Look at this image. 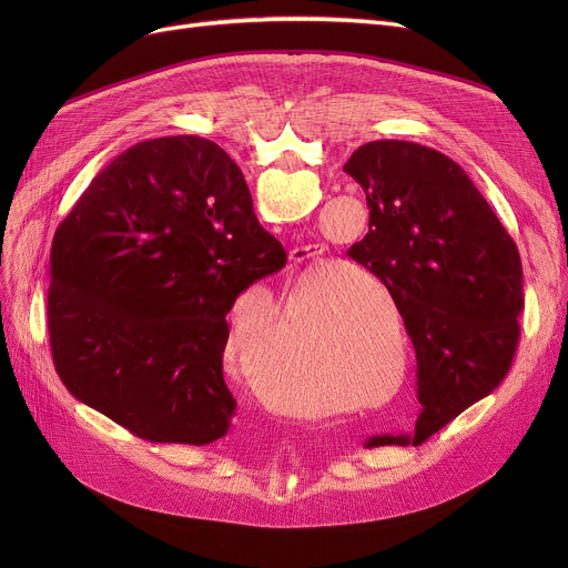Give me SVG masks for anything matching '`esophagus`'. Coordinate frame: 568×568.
I'll return each instance as SVG.
<instances>
[{
	"label": "esophagus",
	"mask_w": 568,
	"mask_h": 568,
	"mask_svg": "<svg viewBox=\"0 0 568 568\" xmlns=\"http://www.w3.org/2000/svg\"><path fill=\"white\" fill-rule=\"evenodd\" d=\"M322 257V248L317 244H308V246H296L290 251V260L294 262V266H304V268H313V262H317Z\"/></svg>",
	"instance_id": "obj_1"
}]
</instances>
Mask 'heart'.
Here are the masks:
<instances>
[{
    "label": "heart",
    "instance_id": "1",
    "mask_svg": "<svg viewBox=\"0 0 568 568\" xmlns=\"http://www.w3.org/2000/svg\"><path fill=\"white\" fill-rule=\"evenodd\" d=\"M359 276L366 278L387 313L362 306L345 283H320L315 290L296 283L285 304L290 347L285 320L274 302L255 306L244 300L236 302L223 345L230 371L262 398H274L278 389L276 400L296 412H329L368 403L371 396L364 394H341L336 379L349 389H382L394 377L396 352L400 359L405 356V345L398 332L392 341L386 329V315L394 324L400 315L392 292L373 276ZM311 295L321 302L325 328L335 332L334 361L325 356L312 326ZM398 386L400 379L396 389Z\"/></svg>",
    "mask_w": 568,
    "mask_h": 568
}]
</instances>
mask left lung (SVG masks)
Wrapping results in <instances>:
<instances>
[{
    "mask_svg": "<svg viewBox=\"0 0 568 568\" xmlns=\"http://www.w3.org/2000/svg\"><path fill=\"white\" fill-rule=\"evenodd\" d=\"M366 191L368 234L347 257L392 292L416 352L422 444L506 377L525 308L520 253L465 170L405 140L362 144L343 168Z\"/></svg>",
    "mask_w": 568,
    "mask_h": 568,
    "instance_id": "8db88e82",
    "label": "left lung"
}]
</instances>
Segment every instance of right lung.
Here are the masks:
<instances>
[{
  "instance_id": "right-lung-1",
  "label": "right lung",
  "mask_w": 568,
  "mask_h": 568,
  "mask_svg": "<svg viewBox=\"0 0 568 568\" xmlns=\"http://www.w3.org/2000/svg\"><path fill=\"white\" fill-rule=\"evenodd\" d=\"M285 262L216 142H138L92 179L54 234V371L71 396L140 439L214 442L236 407L223 379L225 315Z\"/></svg>"
}]
</instances>
